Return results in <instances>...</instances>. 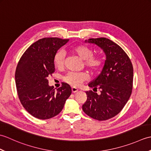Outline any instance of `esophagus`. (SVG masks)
I'll list each match as a JSON object with an SVG mask.
<instances>
[{
    "label": "esophagus",
    "instance_id": "obj_1",
    "mask_svg": "<svg viewBox=\"0 0 151 151\" xmlns=\"http://www.w3.org/2000/svg\"><path fill=\"white\" fill-rule=\"evenodd\" d=\"M78 91V89H77L76 88H75V87L72 88V92L74 93H76V92H77Z\"/></svg>",
    "mask_w": 151,
    "mask_h": 151
}]
</instances>
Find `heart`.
Here are the masks:
<instances>
[{"mask_svg":"<svg viewBox=\"0 0 151 151\" xmlns=\"http://www.w3.org/2000/svg\"><path fill=\"white\" fill-rule=\"evenodd\" d=\"M70 52L84 60L85 66L93 71L97 70L103 63L104 58L101 55H93V51L89 47L81 45L72 47ZM65 54L63 50H60L56 53L54 58V63L58 69L63 66ZM88 78V75L84 73L70 72L65 76V81L72 86H78Z\"/></svg>","mask_w":151,"mask_h":151,"instance_id":"heart-1","label":"heart"}]
</instances>
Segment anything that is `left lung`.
<instances>
[{
	"mask_svg": "<svg viewBox=\"0 0 151 151\" xmlns=\"http://www.w3.org/2000/svg\"><path fill=\"white\" fill-rule=\"evenodd\" d=\"M85 42L100 47L106 60L99 75L88 84L93 89H100L101 93L86 91L87 101L82 110L95 119L107 120L119 113L132 93V64L122 48L107 38H91Z\"/></svg>",
	"mask_w": 151,
	"mask_h": 151,
	"instance_id": "8db88e82",
	"label": "left lung"
}]
</instances>
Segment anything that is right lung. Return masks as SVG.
<instances>
[{"label":"right lung","instance_id":"obj_1","mask_svg":"<svg viewBox=\"0 0 151 151\" xmlns=\"http://www.w3.org/2000/svg\"><path fill=\"white\" fill-rule=\"evenodd\" d=\"M68 41L58 37L40 39L28 48L17 64L15 79L19 100L34 117L56 116L71 94L69 84L63 83L55 90L47 79L55 70L54 58L58 50Z\"/></svg>","mask_w":151,"mask_h":151}]
</instances>
